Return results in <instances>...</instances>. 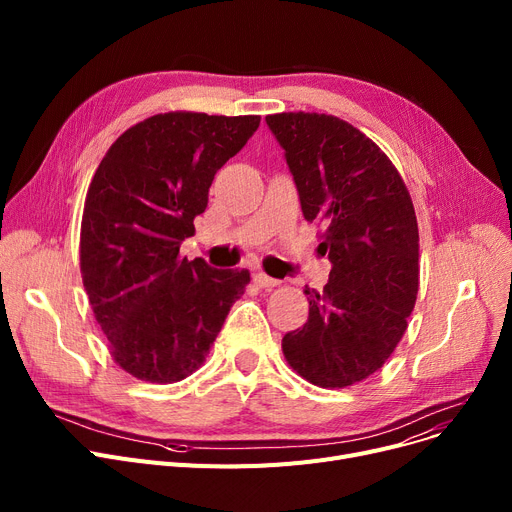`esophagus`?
<instances>
[{
  "label": "esophagus",
  "mask_w": 512,
  "mask_h": 512,
  "mask_svg": "<svg viewBox=\"0 0 512 512\" xmlns=\"http://www.w3.org/2000/svg\"><path fill=\"white\" fill-rule=\"evenodd\" d=\"M253 280H255V284H257V286H261V288H274V286H278V284H280V280L270 278V276L263 274V272H257V274L253 276Z\"/></svg>",
  "instance_id": "34e87169"
}]
</instances>
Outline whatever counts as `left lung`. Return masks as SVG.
I'll use <instances>...</instances> for the list:
<instances>
[{"instance_id":"1","label":"left lung","mask_w":512,"mask_h":512,"mask_svg":"<svg viewBox=\"0 0 512 512\" xmlns=\"http://www.w3.org/2000/svg\"><path fill=\"white\" fill-rule=\"evenodd\" d=\"M284 149L305 220L324 228L332 261L324 290H309V319L282 338L301 378L353 386L378 371L407 330L419 290V230L411 195L388 155L336 116L265 118Z\"/></svg>"}]
</instances>
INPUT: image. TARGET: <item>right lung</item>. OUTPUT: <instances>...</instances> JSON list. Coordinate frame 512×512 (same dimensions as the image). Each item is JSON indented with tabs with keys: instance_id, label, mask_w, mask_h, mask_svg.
<instances>
[{
	"instance_id": "1",
	"label": "right lung",
	"mask_w": 512,
	"mask_h": 512,
	"mask_svg": "<svg viewBox=\"0 0 512 512\" xmlns=\"http://www.w3.org/2000/svg\"><path fill=\"white\" fill-rule=\"evenodd\" d=\"M259 116L168 112L130 126L89 184L80 274L114 361L134 378L174 384L197 371L249 270L180 257L209 186Z\"/></svg>"
}]
</instances>
